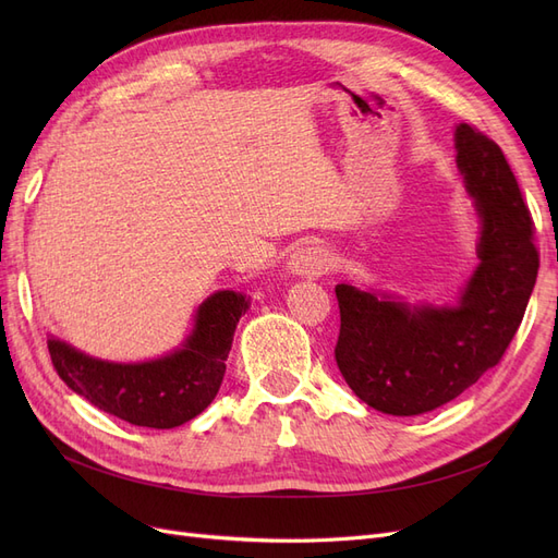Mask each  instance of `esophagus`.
Listing matches in <instances>:
<instances>
[{
  "instance_id": "obj_1",
  "label": "esophagus",
  "mask_w": 558,
  "mask_h": 558,
  "mask_svg": "<svg viewBox=\"0 0 558 558\" xmlns=\"http://www.w3.org/2000/svg\"><path fill=\"white\" fill-rule=\"evenodd\" d=\"M291 272L300 277H324L332 269V258L328 248L312 244V246H302L293 253L291 258Z\"/></svg>"
}]
</instances>
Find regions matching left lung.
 <instances>
[{
    "label": "left lung",
    "mask_w": 558,
    "mask_h": 558,
    "mask_svg": "<svg viewBox=\"0 0 558 558\" xmlns=\"http://www.w3.org/2000/svg\"><path fill=\"white\" fill-rule=\"evenodd\" d=\"M456 162L482 218V263L459 305L410 307L335 286L337 367L351 391L384 414H424L461 396L500 363L533 293L535 228L508 158L482 130L461 123Z\"/></svg>",
    "instance_id": "1"
}]
</instances>
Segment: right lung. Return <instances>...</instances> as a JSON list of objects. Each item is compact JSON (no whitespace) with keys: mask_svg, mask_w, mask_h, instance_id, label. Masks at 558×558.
I'll use <instances>...</instances> for the list:
<instances>
[{"mask_svg":"<svg viewBox=\"0 0 558 558\" xmlns=\"http://www.w3.org/2000/svg\"><path fill=\"white\" fill-rule=\"evenodd\" d=\"M248 300L218 291L202 302L195 330L181 349L148 363H107L86 356L56 337L48 340L60 379L95 408L132 426L174 428L207 410L226 375L234 328Z\"/></svg>","mask_w":558,"mask_h":558,"instance_id":"right-lung-1","label":"right lung"}]
</instances>
